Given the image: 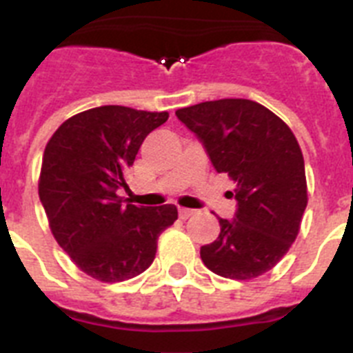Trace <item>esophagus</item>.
Instances as JSON below:
<instances>
[{
    "label": "esophagus",
    "instance_id": "esophagus-1",
    "mask_svg": "<svg viewBox=\"0 0 353 353\" xmlns=\"http://www.w3.org/2000/svg\"><path fill=\"white\" fill-rule=\"evenodd\" d=\"M192 214H194V210H189V208H179L180 219H189Z\"/></svg>",
    "mask_w": 353,
    "mask_h": 353
}]
</instances>
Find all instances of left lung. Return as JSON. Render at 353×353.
<instances>
[{"label": "left lung", "mask_w": 353, "mask_h": 353, "mask_svg": "<svg viewBox=\"0 0 353 353\" xmlns=\"http://www.w3.org/2000/svg\"><path fill=\"white\" fill-rule=\"evenodd\" d=\"M194 132L217 173L236 183L233 219H221L219 236L201 248L212 272L252 279L270 270L297 239L307 205L304 157L279 117L248 99H221L176 111Z\"/></svg>", "instance_id": "1"}]
</instances>
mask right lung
<instances>
[{
    "label": "right lung",
    "instance_id": "add662e5",
    "mask_svg": "<svg viewBox=\"0 0 353 353\" xmlns=\"http://www.w3.org/2000/svg\"><path fill=\"white\" fill-rule=\"evenodd\" d=\"M170 114L101 105L63 121L42 159L39 196L56 242L99 281L148 269L157 239L176 221L174 205L136 207L117 194L138 150Z\"/></svg>",
    "mask_w": 353,
    "mask_h": 353
}]
</instances>
